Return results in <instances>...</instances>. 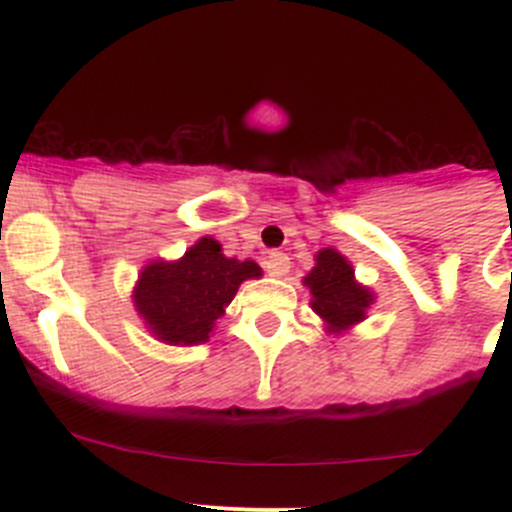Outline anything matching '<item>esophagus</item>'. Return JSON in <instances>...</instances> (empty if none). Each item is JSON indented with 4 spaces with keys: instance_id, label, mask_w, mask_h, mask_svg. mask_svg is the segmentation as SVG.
<instances>
[{
    "instance_id": "1",
    "label": "esophagus",
    "mask_w": 512,
    "mask_h": 512,
    "mask_svg": "<svg viewBox=\"0 0 512 512\" xmlns=\"http://www.w3.org/2000/svg\"><path fill=\"white\" fill-rule=\"evenodd\" d=\"M265 270L270 277H285L289 272V257L285 252H270L265 257Z\"/></svg>"
}]
</instances>
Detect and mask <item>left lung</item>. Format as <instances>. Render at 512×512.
<instances>
[{
    "label": "left lung",
    "instance_id": "8db88e82",
    "mask_svg": "<svg viewBox=\"0 0 512 512\" xmlns=\"http://www.w3.org/2000/svg\"><path fill=\"white\" fill-rule=\"evenodd\" d=\"M314 260L317 265L304 277V285L312 292V309L324 319L329 332H347L354 324L364 322L374 294L354 280L347 257L332 247H324Z\"/></svg>",
    "mask_w": 512,
    "mask_h": 512
}]
</instances>
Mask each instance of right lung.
Listing matches in <instances>:
<instances>
[{"instance_id":"right-lung-1","label":"right lung","mask_w":512,"mask_h":512,"mask_svg":"<svg viewBox=\"0 0 512 512\" xmlns=\"http://www.w3.org/2000/svg\"><path fill=\"white\" fill-rule=\"evenodd\" d=\"M250 277H262L257 262L225 257L218 240L200 237L180 260L143 267L133 304L153 337L173 347H193L208 342L237 287Z\"/></svg>"}]
</instances>
